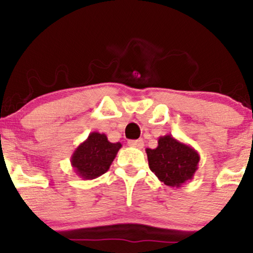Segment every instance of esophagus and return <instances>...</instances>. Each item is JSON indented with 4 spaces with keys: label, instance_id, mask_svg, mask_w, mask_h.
<instances>
[{
    "label": "esophagus",
    "instance_id": "esophagus-1",
    "mask_svg": "<svg viewBox=\"0 0 253 253\" xmlns=\"http://www.w3.org/2000/svg\"><path fill=\"white\" fill-rule=\"evenodd\" d=\"M129 146L132 147H136V149H141L144 146V140L143 139H136V140H128Z\"/></svg>",
    "mask_w": 253,
    "mask_h": 253
}]
</instances>
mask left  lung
Instances as JSON below:
<instances>
[{"label": "left lung", "mask_w": 253, "mask_h": 253, "mask_svg": "<svg viewBox=\"0 0 253 253\" xmlns=\"http://www.w3.org/2000/svg\"><path fill=\"white\" fill-rule=\"evenodd\" d=\"M149 167L161 182L169 187H182L193 179L199 169L200 155L190 145L172 135L159 136L156 149H146Z\"/></svg>", "instance_id": "left-lung-1"}]
</instances>
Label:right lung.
Segmentation results:
<instances>
[{"label":"right lung","mask_w":253,"mask_h":253,"mask_svg":"<svg viewBox=\"0 0 253 253\" xmlns=\"http://www.w3.org/2000/svg\"><path fill=\"white\" fill-rule=\"evenodd\" d=\"M121 146L120 143H110L103 133L91 132L72 153L71 167L81 178H97L109 170Z\"/></svg>","instance_id":"obj_1"}]
</instances>
